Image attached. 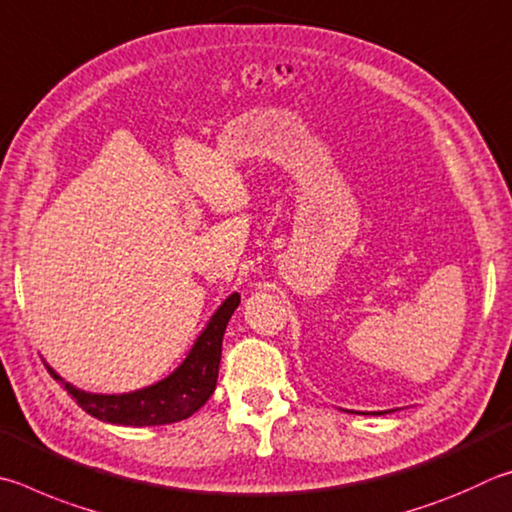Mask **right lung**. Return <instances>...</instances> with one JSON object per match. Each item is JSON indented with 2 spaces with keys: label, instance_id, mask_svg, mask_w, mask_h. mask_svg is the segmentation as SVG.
<instances>
[{
  "label": "right lung",
  "instance_id": "1",
  "mask_svg": "<svg viewBox=\"0 0 512 512\" xmlns=\"http://www.w3.org/2000/svg\"><path fill=\"white\" fill-rule=\"evenodd\" d=\"M238 303L240 294L233 292L211 317L204 333L197 337L184 364L175 373H170L166 380L146 389L123 393V396H98V393L80 391L65 382L67 393L78 402L80 409H85L89 416L103 420V423L150 427L186 420L215 391L222 355V337ZM49 373L60 380L53 369H49Z\"/></svg>",
  "mask_w": 512,
  "mask_h": 512
}]
</instances>
